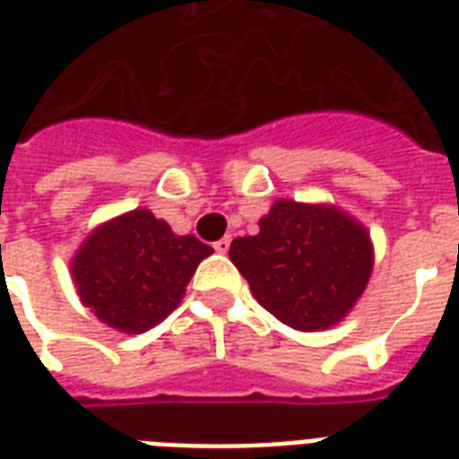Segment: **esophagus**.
<instances>
[{"mask_svg": "<svg viewBox=\"0 0 459 459\" xmlns=\"http://www.w3.org/2000/svg\"><path fill=\"white\" fill-rule=\"evenodd\" d=\"M213 248H216V253H226V250L230 248V238H229V236H226V238L216 240V243H213Z\"/></svg>", "mask_w": 459, "mask_h": 459, "instance_id": "esophagus-1", "label": "esophagus"}]
</instances>
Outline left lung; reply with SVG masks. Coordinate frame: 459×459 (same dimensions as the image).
<instances>
[{"mask_svg": "<svg viewBox=\"0 0 459 459\" xmlns=\"http://www.w3.org/2000/svg\"><path fill=\"white\" fill-rule=\"evenodd\" d=\"M233 265L270 315L299 332L334 327L361 298L374 268L366 229L337 206L280 199L258 236L230 243Z\"/></svg>", "mask_w": 459, "mask_h": 459, "instance_id": "left-lung-1", "label": "left lung"}]
</instances>
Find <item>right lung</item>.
I'll return each mask as SVG.
<instances>
[{
	"mask_svg": "<svg viewBox=\"0 0 459 459\" xmlns=\"http://www.w3.org/2000/svg\"><path fill=\"white\" fill-rule=\"evenodd\" d=\"M211 253L199 238L171 233L152 211L134 209L98 226L71 260V273L81 302L103 325L142 334L179 305Z\"/></svg>",
	"mask_w": 459,
	"mask_h": 459,
	"instance_id": "add662e5",
	"label": "right lung"
}]
</instances>
